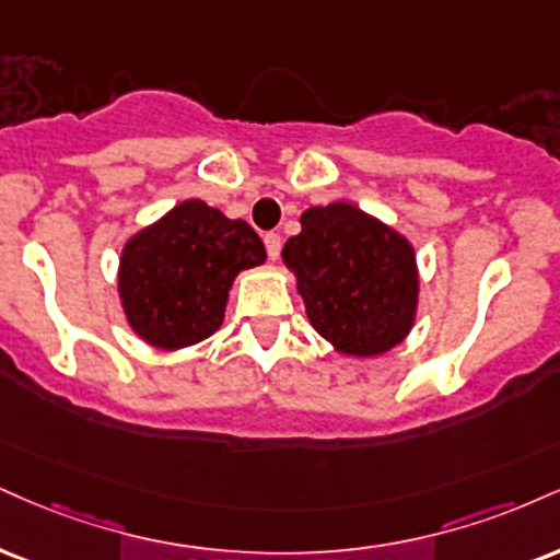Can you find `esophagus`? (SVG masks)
<instances>
[{"label":"esophagus","mask_w":560,"mask_h":560,"mask_svg":"<svg viewBox=\"0 0 560 560\" xmlns=\"http://www.w3.org/2000/svg\"><path fill=\"white\" fill-rule=\"evenodd\" d=\"M262 242H266V253H268V258H271V260H279V253H281V237H279V234L268 232L266 237H262Z\"/></svg>","instance_id":"obj_1"}]
</instances>
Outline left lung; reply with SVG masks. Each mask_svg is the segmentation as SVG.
Listing matches in <instances>:
<instances>
[{
  "label": "left lung",
  "mask_w": 560,
  "mask_h": 560,
  "mask_svg": "<svg viewBox=\"0 0 560 560\" xmlns=\"http://www.w3.org/2000/svg\"><path fill=\"white\" fill-rule=\"evenodd\" d=\"M281 258L307 318L336 352L375 357L407 339L417 315V258L404 234L352 203L307 208Z\"/></svg>",
  "instance_id": "left-lung-1"
}]
</instances>
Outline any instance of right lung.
<instances>
[{
  "label": "right lung",
  "instance_id": "add662e5",
  "mask_svg": "<svg viewBox=\"0 0 560 560\" xmlns=\"http://www.w3.org/2000/svg\"><path fill=\"white\" fill-rule=\"evenodd\" d=\"M266 260V247L242 219L192 198L127 240L119 258V300L145 345H198L224 323L240 271Z\"/></svg>",
  "mask_w": 560,
  "mask_h": 560
}]
</instances>
